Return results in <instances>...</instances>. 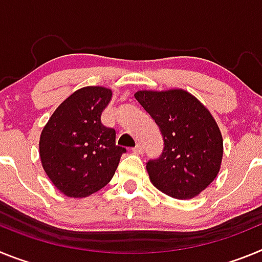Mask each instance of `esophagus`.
<instances>
[{
    "label": "esophagus",
    "mask_w": 262,
    "mask_h": 262,
    "mask_svg": "<svg viewBox=\"0 0 262 262\" xmlns=\"http://www.w3.org/2000/svg\"><path fill=\"white\" fill-rule=\"evenodd\" d=\"M133 152L134 154H142L143 152V147H142V144H136V147L135 148H133Z\"/></svg>",
    "instance_id": "1"
}]
</instances>
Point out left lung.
Here are the masks:
<instances>
[{"mask_svg": "<svg viewBox=\"0 0 262 262\" xmlns=\"http://www.w3.org/2000/svg\"><path fill=\"white\" fill-rule=\"evenodd\" d=\"M135 98L159 126L163 154L149 160L147 172L160 191L176 200H191L219 173L223 138L214 117L189 92L139 90Z\"/></svg>", "mask_w": 262, "mask_h": 262, "instance_id": "obj_1", "label": "left lung"}]
</instances>
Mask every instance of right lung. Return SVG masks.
Returning <instances> with one entry per match:
<instances>
[{
    "label": "right lung",
    "mask_w": 262,
    "mask_h": 262,
    "mask_svg": "<svg viewBox=\"0 0 262 262\" xmlns=\"http://www.w3.org/2000/svg\"><path fill=\"white\" fill-rule=\"evenodd\" d=\"M111 90L85 86L51 115L39 140L41 165L64 195L84 198L110 182L126 152L115 144V129L101 123Z\"/></svg>",
    "instance_id": "right-lung-1"
}]
</instances>
